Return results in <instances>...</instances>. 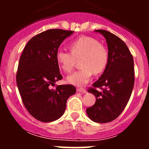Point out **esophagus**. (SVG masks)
<instances>
[{
	"mask_svg": "<svg viewBox=\"0 0 149 149\" xmlns=\"http://www.w3.org/2000/svg\"><path fill=\"white\" fill-rule=\"evenodd\" d=\"M77 92H81V93H83V94L86 93V90L83 88H77Z\"/></svg>",
	"mask_w": 149,
	"mask_h": 149,
	"instance_id": "esophagus-1",
	"label": "esophagus"
}]
</instances>
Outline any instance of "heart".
I'll return each mask as SVG.
<instances>
[{
	"label": "heart",
	"instance_id": "b5f03b06",
	"mask_svg": "<svg viewBox=\"0 0 149 149\" xmlns=\"http://www.w3.org/2000/svg\"><path fill=\"white\" fill-rule=\"evenodd\" d=\"M70 52L59 50L56 54L59 67L64 72L72 71L76 60L80 61V71L68 76L67 81L76 86H84L90 81L92 74L104 71L108 62V51L104 46L92 37L82 36L69 45Z\"/></svg>",
	"mask_w": 149,
	"mask_h": 149
}]
</instances>
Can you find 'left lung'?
Returning <instances> with one entry per match:
<instances>
[{
	"mask_svg": "<svg viewBox=\"0 0 149 149\" xmlns=\"http://www.w3.org/2000/svg\"><path fill=\"white\" fill-rule=\"evenodd\" d=\"M95 31L105 38L108 62L104 73L88 90L96 97V102L86 111L92 121L106 123L118 117L130 98L134 83V60L127 46L120 38L106 30ZM97 87L102 90L98 91Z\"/></svg>",
	"mask_w": 149,
	"mask_h": 149,
	"instance_id": "obj_1",
	"label": "left lung"
}]
</instances>
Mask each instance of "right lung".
I'll return each mask as SVG.
<instances>
[{
    "instance_id": "obj_1",
    "label": "right lung",
    "mask_w": 149,
    "mask_h": 149,
    "mask_svg": "<svg viewBox=\"0 0 149 149\" xmlns=\"http://www.w3.org/2000/svg\"><path fill=\"white\" fill-rule=\"evenodd\" d=\"M73 32L49 29L38 34L27 42L19 58L16 80L22 102L31 115L41 122L61 117L66 101L76 92L72 85L51 88L63 78L56 60L58 48Z\"/></svg>"
}]
</instances>
